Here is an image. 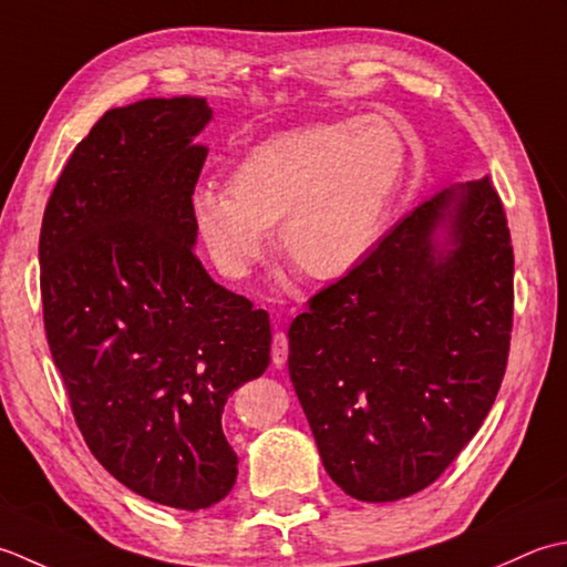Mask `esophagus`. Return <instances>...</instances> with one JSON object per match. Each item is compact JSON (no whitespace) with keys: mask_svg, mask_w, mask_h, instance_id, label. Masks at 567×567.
<instances>
[{"mask_svg":"<svg viewBox=\"0 0 567 567\" xmlns=\"http://www.w3.org/2000/svg\"><path fill=\"white\" fill-rule=\"evenodd\" d=\"M286 360H288V338L284 330H276L271 340V362L276 367H281L286 364Z\"/></svg>","mask_w":567,"mask_h":567,"instance_id":"34e87169","label":"esophagus"}]
</instances>
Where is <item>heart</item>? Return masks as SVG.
I'll list each match as a JSON object with an SVG mask.
<instances>
[{"mask_svg": "<svg viewBox=\"0 0 567 567\" xmlns=\"http://www.w3.org/2000/svg\"><path fill=\"white\" fill-rule=\"evenodd\" d=\"M406 176V144L381 117L296 126L241 156L227 188L200 186L193 229L225 276L249 274L269 227L293 267L318 281L350 274L374 247Z\"/></svg>", "mask_w": 567, "mask_h": 567, "instance_id": "obj_1", "label": "heart"}]
</instances>
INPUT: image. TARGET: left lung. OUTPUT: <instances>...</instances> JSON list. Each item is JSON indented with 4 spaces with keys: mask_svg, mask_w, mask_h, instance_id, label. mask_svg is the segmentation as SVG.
I'll return each mask as SVG.
<instances>
[{
    "mask_svg": "<svg viewBox=\"0 0 567 567\" xmlns=\"http://www.w3.org/2000/svg\"><path fill=\"white\" fill-rule=\"evenodd\" d=\"M512 326L514 247L489 176L435 193L310 296L288 374L332 482L396 502L441 477L499 394Z\"/></svg>",
    "mask_w": 567,
    "mask_h": 567,
    "instance_id": "1",
    "label": "left lung"
}]
</instances>
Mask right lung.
Instances as JSON below:
<instances>
[{
    "label": "right lung",
    "mask_w": 567,
    "mask_h": 567,
    "mask_svg": "<svg viewBox=\"0 0 567 567\" xmlns=\"http://www.w3.org/2000/svg\"><path fill=\"white\" fill-rule=\"evenodd\" d=\"M203 97L102 114L45 203V340L90 453L144 499L183 512L233 492L227 396L269 367L267 310L193 251L190 198L207 152Z\"/></svg>",
    "instance_id": "add662e5"
}]
</instances>
